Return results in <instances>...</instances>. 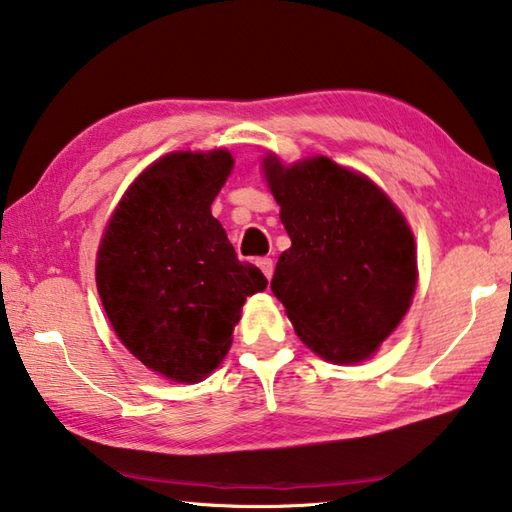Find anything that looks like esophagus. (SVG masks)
Instances as JSON below:
<instances>
[{"instance_id": "34e87169", "label": "esophagus", "mask_w": 512, "mask_h": 512, "mask_svg": "<svg viewBox=\"0 0 512 512\" xmlns=\"http://www.w3.org/2000/svg\"><path fill=\"white\" fill-rule=\"evenodd\" d=\"M257 266L262 268V273L266 275V279L270 282V279H273V273H275V264H273V259H270V257L257 259Z\"/></svg>"}]
</instances>
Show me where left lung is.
I'll use <instances>...</instances> for the list:
<instances>
[{
    "label": "left lung",
    "instance_id": "1",
    "mask_svg": "<svg viewBox=\"0 0 512 512\" xmlns=\"http://www.w3.org/2000/svg\"><path fill=\"white\" fill-rule=\"evenodd\" d=\"M290 248L277 259L275 297L297 337L330 364H359L402 324L417 288L406 217L373 179L310 155L262 157Z\"/></svg>",
    "mask_w": 512,
    "mask_h": 512
}]
</instances>
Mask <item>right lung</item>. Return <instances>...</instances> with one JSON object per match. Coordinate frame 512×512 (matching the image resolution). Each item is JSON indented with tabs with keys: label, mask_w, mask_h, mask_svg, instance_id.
<instances>
[{
	"label": "right lung",
	"mask_w": 512,
	"mask_h": 512,
	"mask_svg": "<svg viewBox=\"0 0 512 512\" xmlns=\"http://www.w3.org/2000/svg\"><path fill=\"white\" fill-rule=\"evenodd\" d=\"M226 148L173 150L139 173L97 248V293L130 355L155 375L197 384L224 362L246 297L268 279L242 264L210 213L233 173Z\"/></svg>",
	"instance_id": "add662e5"
}]
</instances>
